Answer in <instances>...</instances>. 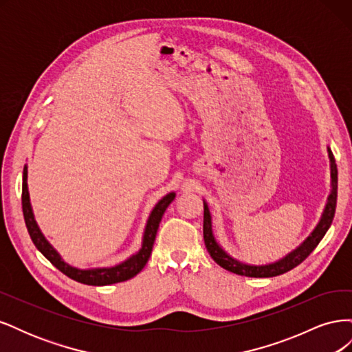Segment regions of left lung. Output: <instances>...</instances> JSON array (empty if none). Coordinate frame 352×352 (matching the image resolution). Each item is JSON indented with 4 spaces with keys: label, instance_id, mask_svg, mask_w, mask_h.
I'll return each instance as SVG.
<instances>
[{
    "label": "left lung",
    "instance_id": "obj_1",
    "mask_svg": "<svg viewBox=\"0 0 352 352\" xmlns=\"http://www.w3.org/2000/svg\"><path fill=\"white\" fill-rule=\"evenodd\" d=\"M329 153V160H330V179H332V190H330V195L327 198V204L324 207V211L322 214L320 221L316 226V229L311 232V235L308 236L300 247L294 250L291 254H287L285 258L272 263V264H265V265H251V264H243L235 258H232L230 255L223 250L217 241L214 239V235H212V229H211V214L207 202L204 201V228H202V232H204V242H206V248L208 254L211 255V258L214 260L220 267L226 269L232 273H236L241 276H248V278H273V276H279L286 272L292 270L296 267L298 264H301L308 255H310L314 248L323 239L326 235L327 229L332 225V220L335 216V210H336V198H338V168L335 163V157L330 151V148H327Z\"/></svg>",
    "mask_w": 352,
    "mask_h": 352
}]
</instances>
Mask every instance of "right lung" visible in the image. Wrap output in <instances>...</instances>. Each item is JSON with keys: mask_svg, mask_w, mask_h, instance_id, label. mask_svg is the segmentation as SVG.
Returning a JSON list of instances; mask_svg holds the SVG:
<instances>
[{"mask_svg": "<svg viewBox=\"0 0 352 352\" xmlns=\"http://www.w3.org/2000/svg\"><path fill=\"white\" fill-rule=\"evenodd\" d=\"M175 192L167 194L163 199L158 201V204L154 207L151 211L150 219L146 221L145 232H144V239H142V248L140 252H136L132 255L131 258H127L122 264H117L114 267H105V269H91V270H79L76 267H72L67 263L61 260L60 254L51 247L50 242L45 239V236L42 235L35 217L34 212H32L30 207V199H29V190H28V167L25 166L23 168V185H22V208H23V217L28 232L30 235L32 242L35 243V247L42 252V255L56 267L69 276L70 279L85 283V285H92V286H105V285H111V283H119L124 282L127 279H132L133 276L140 273L150 258L151 251H153V245L155 241L157 230L160 226V221H162V217L164 214L166 208L168 207L170 202L175 199Z\"/></svg>", "mask_w": 352, "mask_h": 352, "instance_id": "1", "label": "right lung"}]
</instances>
